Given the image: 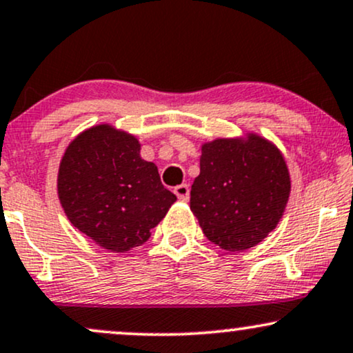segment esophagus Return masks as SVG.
Segmentation results:
<instances>
[{"label": "esophagus", "instance_id": "1", "mask_svg": "<svg viewBox=\"0 0 353 353\" xmlns=\"http://www.w3.org/2000/svg\"><path fill=\"white\" fill-rule=\"evenodd\" d=\"M174 194L177 195L179 201H189V185L188 184H181L177 188H174Z\"/></svg>", "mask_w": 353, "mask_h": 353}]
</instances>
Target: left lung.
Instances as JSON below:
<instances>
[{"instance_id": "1", "label": "left lung", "mask_w": 353, "mask_h": 353, "mask_svg": "<svg viewBox=\"0 0 353 353\" xmlns=\"http://www.w3.org/2000/svg\"><path fill=\"white\" fill-rule=\"evenodd\" d=\"M291 181L278 148L256 134L202 146L190 210L203 235L227 252L258 245L281 219Z\"/></svg>"}]
</instances>
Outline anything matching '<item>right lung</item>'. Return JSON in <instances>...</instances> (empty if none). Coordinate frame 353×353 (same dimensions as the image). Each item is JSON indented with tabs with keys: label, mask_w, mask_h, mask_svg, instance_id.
Masks as SVG:
<instances>
[{
	"label": "right lung",
	"mask_w": 353,
	"mask_h": 353,
	"mask_svg": "<svg viewBox=\"0 0 353 353\" xmlns=\"http://www.w3.org/2000/svg\"><path fill=\"white\" fill-rule=\"evenodd\" d=\"M139 150L134 136L93 126L69 144L59 168V199L70 223L110 252L143 245L176 202Z\"/></svg>",
	"instance_id": "obj_1"
}]
</instances>
